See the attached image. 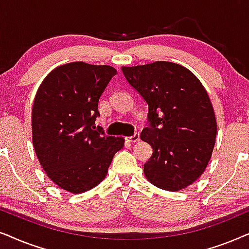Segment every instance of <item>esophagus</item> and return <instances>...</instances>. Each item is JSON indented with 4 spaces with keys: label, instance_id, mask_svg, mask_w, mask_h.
Returning a JSON list of instances; mask_svg holds the SVG:
<instances>
[{
    "label": "esophagus",
    "instance_id": "34e87169",
    "mask_svg": "<svg viewBox=\"0 0 249 249\" xmlns=\"http://www.w3.org/2000/svg\"><path fill=\"white\" fill-rule=\"evenodd\" d=\"M139 140H140V134H139V132H135V133L132 135V137L126 138V141L131 142V143H134V142H137Z\"/></svg>",
    "mask_w": 249,
    "mask_h": 249
}]
</instances>
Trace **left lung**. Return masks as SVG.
I'll return each instance as SVG.
<instances>
[{"label":"left lung","mask_w":249,"mask_h":249,"mask_svg":"<svg viewBox=\"0 0 249 249\" xmlns=\"http://www.w3.org/2000/svg\"><path fill=\"white\" fill-rule=\"evenodd\" d=\"M128 84L148 105L141 139L152 155L144 174L156 187L181 190L204 173L216 138L210 98L189 69L167 61L123 67Z\"/></svg>","instance_id":"left-lung-1"}]
</instances>
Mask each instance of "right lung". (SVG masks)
Wrapping results in <instances>:
<instances>
[{
    "label": "right lung",
    "mask_w": 249,
    "mask_h": 249,
    "mask_svg": "<svg viewBox=\"0 0 249 249\" xmlns=\"http://www.w3.org/2000/svg\"><path fill=\"white\" fill-rule=\"evenodd\" d=\"M116 69L71 62L55 68L36 92L33 144L48 177L64 190L81 194L104 180L124 139L95 126L99 99Z\"/></svg>",
    "instance_id": "add662e5"
}]
</instances>
